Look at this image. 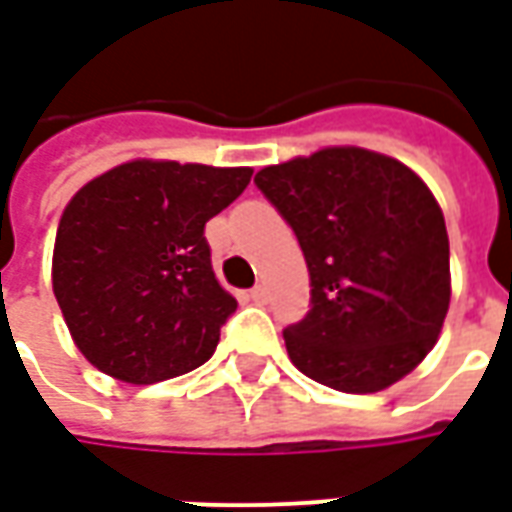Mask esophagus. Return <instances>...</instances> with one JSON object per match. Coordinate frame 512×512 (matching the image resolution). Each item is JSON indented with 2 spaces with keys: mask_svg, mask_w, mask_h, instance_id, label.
Returning <instances> with one entry per match:
<instances>
[{
  "mask_svg": "<svg viewBox=\"0 0 512 512\" xmlns=\"http://www.w3.org/2000/svg\"><path fill=\"white\" fill-rule=\"evenodd\" d=\"M252 301H255V304H266L268 301L266 285H255V288H252Z\"/></svg>",
  "mask_w": 512,
  "mask_h": 512,
  "instance_id": "obj_1",
  "label": "esophagus"
}]
</instances>
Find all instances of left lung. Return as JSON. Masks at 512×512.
<instances>
[{
	"instance_id": "left-lung-1",
	"label": "left lung",
	"mask_w": 512,
	"mask_h": 512,
	"mask_svg": "<svg viewBox=\"0 0 512 512\" xmlns=\"http://www.w3.org/2000/svg\"><path fill=\"white\" fill-rule=\"evenodd\" d=\"M255 183L310 271V312L282 332L290 362L348 395L408 376L450 307V238L422 178L365 147H323Z\"/></svg>"
}]
</instances>
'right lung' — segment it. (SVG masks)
<instances>
[{"label":"right lung","mask_w":512,"mask_h":512,"mask_svg":"<svg viewBox=\"0 0 512 512\" xmlns=\"http://www.w3.org/2000/svg\"><path fill=\"white\" fill-rule=\"evenodd\" d=\"M249 178V167L136 158L73 194L51 285L90 365L126 384H156L211 359L238 301L213 274L205 222Z\"/></svg>","instance_id":"add662e5"}]
</instances>
